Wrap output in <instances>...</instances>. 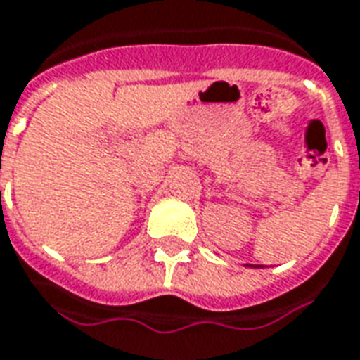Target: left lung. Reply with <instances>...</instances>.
<instances>
[{
	"instance_id": "8db88e82",
	"label": "left lung",
	"mask_w": 360,
	"mask_h": 360,
	"mask_svg": "<svg viewBox=\"0 0 360 360\" xmlns=\"http://www.w3.org/2000/svg\"><path fill=\"white\" fill-rule=\"evenodd\" d=\"M248 267H255V265H248ZM257 267H262V265H257Z\"/></svg>"
}]
</instances>
